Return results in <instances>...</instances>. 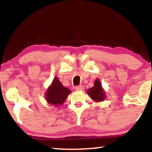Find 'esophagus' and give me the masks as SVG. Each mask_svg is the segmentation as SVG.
I'll return each mask as SVG.
<instances>
[{
    "label": "esophagus",
    "mask_w": 152,
    "mask_h": 152,
    "mask_svg": "<svg viewBox=\"0 0 152 152\" xmlns=\"http://www.w3.org/2000/svg\"><path fill=\"white\" fill-rule=\"evenodd\" d=\"M84 86L82 85H79V86H76L75 87V89L76 91H82V90H84Z\"/></svg>",
    "instance_id": "34e87169"
}]
</instances>
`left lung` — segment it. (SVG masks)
I'll use <instances>...</instances> for the list:
<instances>
[{
	"label": "left lung",
	"instance_id": "1",
	"mask_svg": "<svg viewBox=\"0 0 152 152\" xmlns=\"http://www.w3.org/2000/svg\"><path fill=\"white\" fill-rule=\"evenodd\" d=\"M86 92L95 102L103 101L105 99V92L99 78L94 81V86L89 88Z\"/></svg>",
	"mask_w": 152,
	"mask_h": 152
}]
</instances>
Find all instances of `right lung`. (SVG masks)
Instances as JSON below:
<instances>
[{
  "instance_id": "right-lung-1",
  "label": "right lung",
  "mask_w": 152,
  "mask_h": 152,
  "mask_svg": "<svg viewBox=\"0 0 152 152\" xmlns=\"http://www.w3.org/2000/svg\"><path fill=\"white\" fill-rule=\"evenodd\" d=\"M70 92V90L62 86L58 78H54L45 93L46 101L49 104L59 106L65 102Z\"/></svg>"
}]
</instances>
